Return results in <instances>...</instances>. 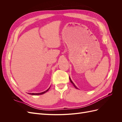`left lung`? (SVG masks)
Wrapping results in <instances>:
<instances>
[{
	"mask_svg": "<svg viewBox=\"0 0 122 122\" xmlns=\"http://www.w3.org/2000/svg\"><path fill=\"white\" fill-rule=\"evenodd\" d=\"M69 79H70V82H71L72 83V84L73 85V86H74L76 88V89H78V88H77V86H75V84L73 82V81H72V80H71V78H70V77H69Z\"/></svg>",
	"mask_w": 122,
	"mask_h": 122,
	"instance_id": "obj_1",
	"label": "left lung"
}]
</instances>
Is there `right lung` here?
<instances>
[{
    "label": "right lung",
    "instance_id": "add662e5",
    "mask_svg": "<svg viewBox=\"0 0 122 122\" xmlns=\"http://www.w3.org/2000/svg\"><path fill=\"white\" fill-rule=\"evenodd\" d=\"M50 87L48 88V89L46 91H44L43 92H42V93H28V94H30V95H42V94H45V93H46L47 91H48Z\"/></svg>",
    "mask_w": 122,
    "mask_h": 122
}]
</instances>
